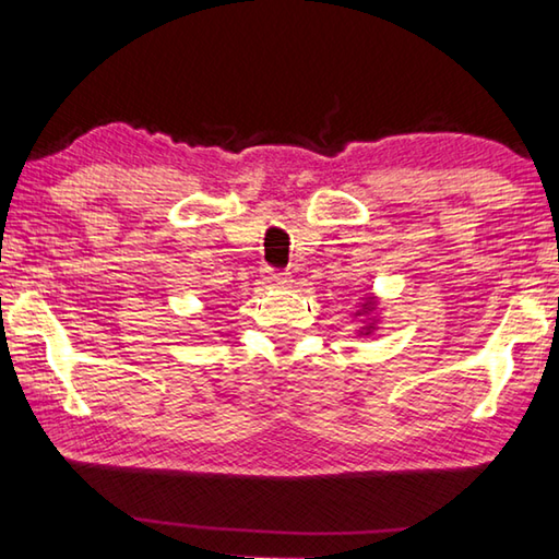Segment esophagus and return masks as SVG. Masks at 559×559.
<instances>
[{"mask_svg": "<svg viewBox=\"0 0 559 559\" xmlns=\"http://www.w3.org/2000/svg\"><path fill=\"white\" fill-rule=\"evenodd\" d=\"M263 283H269V286H288V273L276 271V269H266L263 271Z\"/></svg>", "mask_w": 559, "mask_h": 559, "instance_id": "esophagus-1", "label": "esophagus"}]
</instances>
